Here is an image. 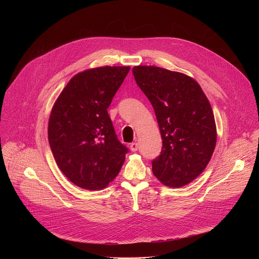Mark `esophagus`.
<instances>
[{
    "mask_svg": "<svg viewBox=\"0 0 259 259\" xmlns=\"http://www.w3.org/2000/svg\"><path fill=\"white\" fill-rule=\"evenodd\" d=\"M130 150H131L132 152H136V151L138 150V143H137V142H132V143L130 144Z\"/></svg>",
    "mask_w": 259,
    "mask_h": 259,
    "instance_id": "esophagus-1",
    "label": "esophagus"
}]
</instances>
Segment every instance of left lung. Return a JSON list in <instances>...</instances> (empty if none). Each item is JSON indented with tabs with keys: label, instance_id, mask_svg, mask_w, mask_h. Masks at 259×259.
I'll use <instances>...</instances> for the list:
<instances>
[{
	"label": "left lung",
	"instance_id": "left-lung-1",
	"mask_svg": "<svg viewBox=\"0 0 259 259\" xmlns=\"http://www.w3.org/2000/svg\"><path fill=\"white\" fill-rule=\"evenodd\" d=\"M132 72L155 109L163 140L161 155L152 162L153 173L167 187L186 186L205 170L215 149L210 102L184 73L154 65L134 66Z\"/></svg>",
	"mask_w": 259,
	"mask_h": 259
}]
</instances>
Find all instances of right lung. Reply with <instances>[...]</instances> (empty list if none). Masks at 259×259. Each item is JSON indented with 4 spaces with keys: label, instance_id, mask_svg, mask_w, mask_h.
Returning <instances> with one entry per match:
<instances>
[{
    "label": "right lung",
    "instance_id": "right-lung-1",
    "mask_svg": "<svg viewBox=\"0 0 259 259\" xmlns=\"http://www.w3.org/2000/svg\"><path fill=\"white\" fill-rule=\"evenodd\" d=\"M129 66H103L73 76L55 101L48 124L53 157L79 188L102 190L119 174L127 147L115 132L107 107Z\"/></svg>",
    "mask_w": 259,
    "mask_h": 259
}]
</instances>
